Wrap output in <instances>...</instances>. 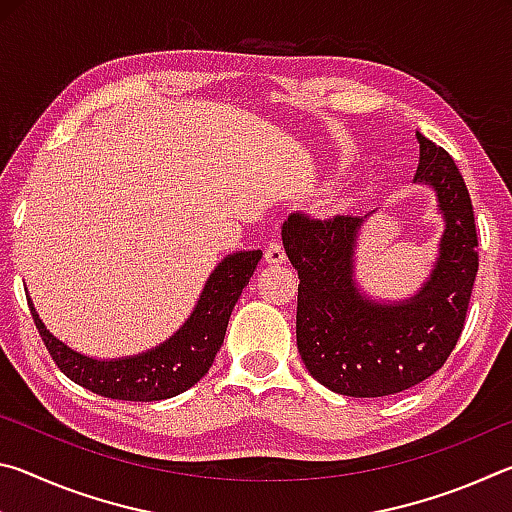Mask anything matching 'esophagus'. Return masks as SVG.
Instances as JSON below:
<instances>
[{"instance_id":"obj_1","label":"esophagus","mask_w":512,"mask_h":512,"mask_svg":"<svg viewBox=\"0 0 512 512\" xmlns=\"http://www.w3.org/2000/svg\"><path fill=\"white\" fill-rule=\"evenodd\" d=\"M264 257H266L268 264H282L284 259H287V250H284L280 237H273L271 241H268Z\"/></svg>"}]
</instances>
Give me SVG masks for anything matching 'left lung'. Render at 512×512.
<instances>
[{
	"label": "left lung",
	"instance_id": "8db88e82",
	"mask_svg": "<svg viewBox=\"0 0 512 512\" xmlns=\"http://www.w3.org/2000/svg\"><path fill=\"white\" fill-rule=\"evenodd\" d=\"M418 183L438 194L447 230L433 275L402 305H377L352 282L354 239L363 219L293 212L282 241L298 271V352L318 384L348 397H384L445 366L465 327L479 271V239L465 180L443 146L418 133Z\"/></svg>",
	"mask_w": 512,
	"mask_h": 512
}]
</instances>
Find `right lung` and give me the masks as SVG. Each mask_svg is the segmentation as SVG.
I'll return each instance as SVG.
<instances>
[{
  "label": "right lung",
  "mask_w": 512,
  "mask_h": 512,
  "mask_svg": "<svg viewBox=\"0 0 512 512\" xmlns=\"http://www.w3.org/2000/svg\"><path fill=\"white\" fill-rule=\"evenodd\" d=\"M259 259L262 250H246L225 257L207 280L203 296L183 329H178L176 336H171L160 348L144 352L140 357L97 361L69 350L65 343L47 332L31 300H27L42 343L63 375L74 384L112 400H169L192 388L210 370L216 352L223 345L232 309L253 277Z\"/></svg>",
  "instance_id": "right-lung-1"
}]
</instances>
